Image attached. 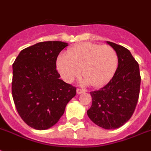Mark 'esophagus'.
<instances>
[{"mask_svg":"<svg viewBox=\"0 0 151 151\" xmlns=\"http://www.w3.org/2000/svg\"><path fill=\"white\" fill-rule=\"evenodd\" d=\"M83 93H85V90L81 89V88H77V94H81Z\"/></svg>","mask_w":151,"mask_h":151,"instance_id":"obj_1","label":"esophagus"}]
</instances>
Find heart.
<instances>
[{
	"label": "heart",
	"instance_id": "obj_1",
	"mask_svg": "<svg viewBox=\"0 0 151 151\" xmlns=\"http://www.w3.org/2000/svg\"><path fill=\"white\" fill-rule=\"evenodd\" d=\"M56 66L66 82H71L80 76L82 68L83 83L98 87L108 83L115 74L118 55L108 45L82 42L70 48L67 55H58Z\"/></svg>",
	"mask_w": 151,
	"mask_h": 151
}]
</instances>
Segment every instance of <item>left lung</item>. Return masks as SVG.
<instances>
[{
	"instance_id": "obj_1",
	"label": "left lung",
	"mask_w": 151,
	"mask_h": 151,
	"mask_svg": "<svg viewBox=\"0 0 151 151\" xmlns=\"http://www.w3.org/2000/svg\"><path fill=\"white\" fill-rule=\"evenodd\" d=\"M116 51L118 67L112 78L99 90L91 92L92 106L88 118L104 129H116L134 113L140 91L139 66L129 50L107 41Z\"/></svg>"
}]
</instances>
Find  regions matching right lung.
<instances>
[{"label": "right lung", "instance_id": "obj_1", "mask_svg": "<svg viewBox=\"0 0 151 151\" xmlns=\"http://www.w3.org/2000/svg\"><path fill=\"white\" fill-rule=\"evenodd\" d=\"M67 42L47 41L22 50L12 64V93L18 113L32 128L46 130L58 123L76 88L59 79L58 55Z\"/></svg>", "mask_w": 151, "mask_h": 151}]
</instances>
